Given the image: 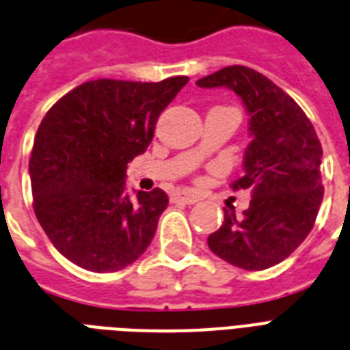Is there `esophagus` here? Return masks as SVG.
<instances>
[{"mask_svg": "<svg viewBox=\"0 0 350 350\" xmlns=\"http://www.w3.org/2000/svg\"><path fill=\"white\" fill-rule=\"evenodd\" d=\"M176 203H183V204H194L200 201V198L192 192H180V194L174 196Z\"/></svg>", "mask_w": 350, "mask_h": 350, "instance_id": "esophagus-1", "label": "esophagus"}]
</instances>
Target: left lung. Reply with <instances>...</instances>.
I'll return each instance as SVG.
<instances>
[{
  "label": "left lung",
  "instance_id": "left-lung-1",
  "mask_svg": "<svg viewBox=\"0 0 350 350\" xmlns=\"http://www.w3.org/2000/svg\"><path fill=\"white\" fill-rule=\"evenodd\" d=\"M230 88L250 115L252 142L232 189L252 192L248 210L224 208L208 248L237 268L258 271L282 262L313 230L323 198L322 144L300 106L262 73L226 66L196 82Z\"/></svg>",
  "mask_w": 350,
  "mask_h": 350
}]
</instances>
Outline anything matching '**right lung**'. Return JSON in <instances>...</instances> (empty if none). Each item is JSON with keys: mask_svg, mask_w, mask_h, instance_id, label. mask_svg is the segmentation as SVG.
<instances>
[{"mask_svg": "<svg viewBox=\"0 0 350 350\" xmlns=\"http://www.w3.org/2000/svg\"><path fill=\"white\" fill-rule=\"evenodd\" d=\"M189 77L161 82L98 79L50 107L30 156L33 212L68 260L95 273L118 271L154 237L169 198L126 192V169L144 154L158 116Z\"/></svg>", "mask_w": 350, "mask_h": 350, "instance_id": "right-lung-1", "label": "right lung"}]
</instances>
